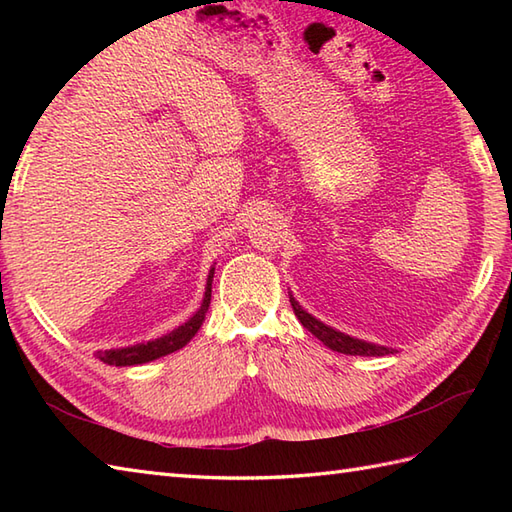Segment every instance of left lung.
Returning <instances> with one entry per match:
<instances>
[{"mask_svg":"<svg viewBox=\"0 0 512 512\" xmlns=\"http://www.w3.org/2000/svg\"><path fill=\"white\" fill-rule=\"evenodd\" d=\"M290 306H292V310H295L297 319L301 321L303 328L312 332L319 341H323V345H328L330 350H334V352L350 354V356H385V354L396 352V350H391V347L374 345V343H367V341H361V339H354V336H350V334H343L339 330L330 328V325L321 323L319 319H314L312 314L303 310L299 306V301L292 295H290Z\"/></svg>","mask_w":512,"mask_h":512,"instance_id":"8db88e82","label":"left lung"}]
</instances>
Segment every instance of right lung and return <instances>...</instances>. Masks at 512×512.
<instances>
[{"mask_svg":"<svg viewBox=\"0 0 512 512\" xmlns=\"http://www.w3.org/2000/svg\"><path fill=\"white\" fill-rule=\"evenodd\" d=\"M213 273H215V268H211L209 277H206V290H204L202 306L198 308V312H195L187 323L178 325L176 330L165 334V336H160V339L147 341V343H136V345H129V347H118V350H105V352H99L96 356H99L101 361L107 363V365L129 367V365H143V363H149V361H156V358H160V356L178 352L180 347H184L193 339L195 332L200 330V325L206 317V310H209V303H211Z\"/></svg>","mask_w":512,"mask_h":512,"instance_id":"right-lung-1","label":"right lung"}]
</instances>
